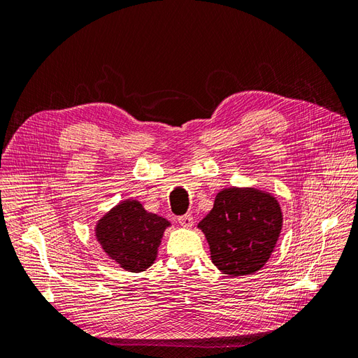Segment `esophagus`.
Returning a JSON list of instances; mask_svg holds the SVG:
<instances>
[{
	"label": "esophagus",
	"mask_w": 358,
	"mask_h": 358,
	"mask_svg": "<svg viewBox=\"0 0 358 358\" xmlns=\"http://www.w3.org/2000/svg\"><path fill=\"white\" fill-rule=\"evenodd\" d=\"M178 221H179V224H180V225H183V227H191V225H192V222H194V218H192V215H191V213H185V215L179 216Z\"/></svg>",
	"instance_id": "34e87169"
}]
</instances>
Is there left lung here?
Listing matches in <instances>:
<instances>
[{
	"label": "left lung",
	"instance_id": "1",
	"mask_svg": "<svg viewBox=\"0 0 358 358\" xmlns=\"http://www.w3.org/2000/svg\"><path fill=\"white\" fill-rule=\"evenodd\" d=\"M210 246L213 264L222 273L241 276L262 268L282 227L278 201L255 189L229 188L199 224Z\"/></svg>",
	"mask_w": 358,
	"mask_h": 358
}]
</instances>
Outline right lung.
Returning <instances> with one entry per match:
<instances>
[{"label": "right lung", "instance_id": "add662e5", "mask_svg": "<svg viewBox=\"0 0 358 358\" xmlns=\"http://www.w3.org/2000/svg\"><path fill=\"white\" fill-rule=\"evenodd\" d=\"M169 221L149 213L138 201H124L96 224V239L112 259L128 272H142L154 263Z\"/></svg>", "mask_w": 358, "mask_h": 358}]
</instances>
